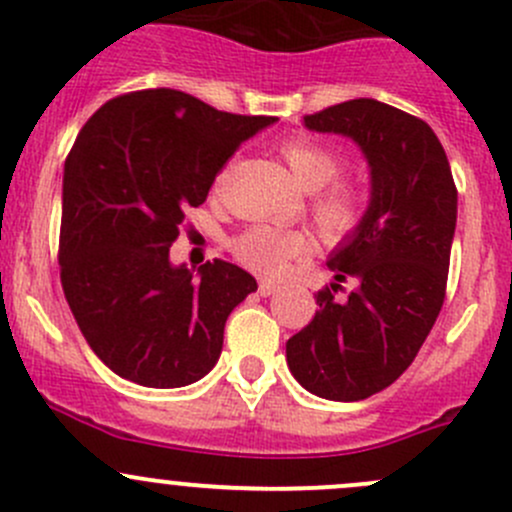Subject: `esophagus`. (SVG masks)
Wrapping results in <instances>:
<instances>
[{
	"mask_svg": "<svg viewBox=\"0 0 512 512\" xmlns=\"http://www.w3.org/2000/svg\"><path fill=\"white\" fill-rule=\"evenodd\" d=\"M278 291V283H273V281H261L258 283V293L263 295V298H268V295H273Z\"/></svg>",
	"mask_w": 512,
	"mask_h": 512,
	"instance_id": "1",
	"label": "esophagus"
}]
</instances>
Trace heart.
<instances>
[{
	"mask_svg": "<svg viewBox=\"0 0 512 512\" xmlns=\"http://www.w3.org/2000/svg\"><path fill=\"white\" fill-rule=\"evenodd\" d=\"M281 157L291 175L305 192H315L313 217L328 234L352 229L362 214L360 197L347 184H335L342 170V157L325 142L313 138H293L281 145ZM305 239L295 231L273 226H251L234 241V254L246 266L261 273H278L288 258L303 254Z\"/></svg>",
	"mask_w": 512,
	"mask_h": 512,
	"instance_id": "1",
	"label": "heart"
}]
</instances>
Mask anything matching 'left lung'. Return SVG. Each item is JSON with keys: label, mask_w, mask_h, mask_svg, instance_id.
<instances>
[{"label": "left lung", "mask_w": 512, "mask_h": 512, "mask_svg": "<svg viewBox=\"0 0 512 512\" xmlns=\"http://www.w3.org/2000/svg\"><path fill=\"white\" fill-rule=\"evenodd\" d=\"M313 133H333L360 147L370 170V202L330 251L336 290L318 293L315 318L286 342L300 387L333 402H360L387 389L414 362L444 305L458 194L449 160L424 120L355 98L305 115Z\"/></svg>", "instance_id": "1"}]
</instances>
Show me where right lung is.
I'll list each match as a JSON object with an SVG mask.
<instances>
[{"instance_id":"add662e5","label":"right lung","mask_w":512,"mask_h":512,"mask_svg":"<svg viewBox=\"0 0 512 512\" xmlns=\"http://www.w3.org/2000/svg\"><path fill=\"white\" fill-rule=\"evenodd\" d=\"M278 118L231 115L172 88L108 100L63 165L61 286L108 370L152 389L212 372L256 278L217 258L197 273L170 246L236 147Z\"/></svg>"}]
</instances>
